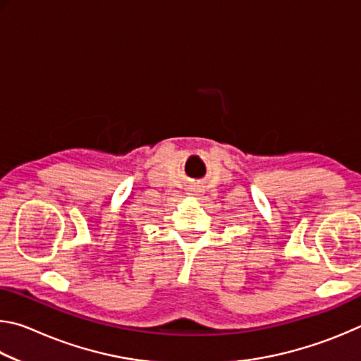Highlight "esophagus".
<instances>
[{
    "mask_svg": "<svg viewBox=\"0 0 361 361\" xmlns=\"http://www.w3.org/2000/svg\"><path fill=\"white\" fill-rule=\"evenodd\" d=\"M204 192V186L199 185V183H194V185H191L188 188V194L189 195H200Z\"/></svg>",
    "mask_w": 361,
    "mask_h": 361,
    "instance_id": "34e87169",
    "label": "esophagus"
}]
</instances>
